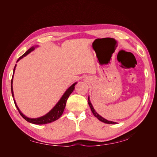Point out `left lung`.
<instances>
[{
	"mask_svg": "<svg viewBox=\"0 0 157 157\" xmlns=\"http://www.w3.org/2000/svg\"><path fill=\"white\" fill-rule=\"evenodd\" d=\"M88 101L89 106H90V109H91V111H92V113L94 114V115L95 117L98 118V120H99V121H101V122H104V123H106V124H116V122H113V121H107V120L105 119V118H103L101 116L99 115L98 113H96V111H95V109H94V107H93V106H92V105L91 102H90V98H89V97H88Z\"/></svg>",
	"mask_w": 157,
	"mask_h": 157,
	"instance_id": "left-lung-1",
	"label": "left lung"
}]
</instances>
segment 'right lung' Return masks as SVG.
<instances>
[{"instance_id": "right-lung-1", "label": "right lung", "mask_w": 157, "mask_h": 157, "mask_svg": "<svg viewBox=\"0 0 157 157\" xmlns=\"http://www.w3.org/2000/svg\"><path fill=\"white\" fill-rule=\"evenodd\" d=\"M35 49V47H31V48H29L28 50L24 54H23L21 57L19 58V59L17 60V61H18L20 59H21V58H23V57H25V56H27L28 54L30 53L31 51H33V50ZM15 69H16V66L14 67L13 69V73H14V71H15ZM12 80H13V76H12V80H11V90H12V97H13V88H12ZM77 83H75L73 84L72 86H70L67 90V91L65 92V94L63 95V96L61 97V98L60 99V100L58 101V103L56 104L55 105V107L52 109V110L48 112V113L46 114V115L42 116L41 117L39 118H28L27 117H25L24 115L22 113H21V111H20V109L17 107V105H16V103L14 101V103H15V105L17 107V110L20 113V114L21 115V116L24 118L25 121H27V122H31L32 124H48V123L52 122H54L56 120H58V118L61 116L62 115L63 111L65 109V105H66V102H67V99L69 98V96H70V94L73 92V91L75 89V84Z\"/></svg>"}]
</instances>
